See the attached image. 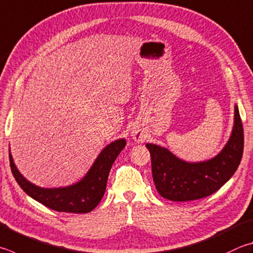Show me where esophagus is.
Returning a JSON list of instances; mask_svg holds the SVG:
<instances>
[{"instance_id":"1","label":"esophagus","mask_w":253,"mask_h":253,"mask_svg":"<svg viewBox=\"0 0 253 253\" xmlns=\"http://www.w3.org/2000/svg\"><path fill=\"white\" fill-rule=\"evenodd\" d=\"M132 138H134L135 140H141L142 138H144V135H142V132L140 130H132Z\"/></svg>"}]
</instances>
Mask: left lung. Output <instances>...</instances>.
Returning <instances> with one entry per match:
<instances>
[{"label":"left lung","instance_id":"8db88e82","mask_svg":"<svg viewBox=\"0 0 253 253\" xmlns=\"http://www.w3.org/2000/svg\"><path fill=\"white\" fill-rule=\"evenodd\" d=\"M156 189L168 200L190 201L205 198L220 189L240 165L243 154V126L238 106L230 139L214 158L203 163H186L168 149L147 144Z\"/></svg>","mask_w":253,"mask_h":253}]
</instances>
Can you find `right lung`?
I'll list each match as a JSON object with an SVG mask.
<instances>
[{
    "label": "right lung",
    "mask_w": 253,
    "mask_h": 253,
    "mask_svg": "<svg viewBox=\"0 0 253 253\" xmlns=\"http://www.w3.org/2000/svg\"><path fill=\"white\" fill-rule=\"evenodd\" d=\"M126 140L118 139L105 147L86 176L80 182L64 188H41L22 176L15 167L10 153V166L18 185L32 198L58 212L87 213L102 200L106 190L111 168Z\"/></svg>",
    "instance_id": "right-lung-1"
}]
</instances>
